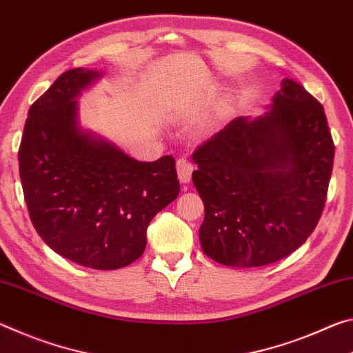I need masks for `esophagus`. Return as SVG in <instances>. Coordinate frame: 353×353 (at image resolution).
<instances>
[{"mask_svg": "<svg viewBox=\"0 0 353 353\" xmlns=\"http://www.w3.org/2000/svg\"><path fill=\"white\" fill-rule=\"evenodd\" d=\"M176 172L181 183H189L194 172V164L188 158H180L176 161Z\"/></svg>", "mask_w": 353, "mask_h": 353, "instance_id": "esophagus-1", "label": "esophagus"}]
</instances>
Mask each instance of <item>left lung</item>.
<instances>
[{"label": "left lung", "mask_w": 353, "mask_h": 353, "mask_svg": "<svg viewBox=\"0 0 353 353\" xmlns=\"http://www.w3.org/2000/svg\"><path fill=\"white\" fill-rule=\"evenodd\" d=\"M192 158L203 252L225 265L259 268L291 255L314 231L334 143L321 103L285 78L264 117L233 120Z\"/></svg>", "instance_id": "8db88e82"}]
</instances>
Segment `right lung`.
<instances>
[{"instance_id":"obj_1","label":"right lung","mask_w":353,"mask_h":353,"mask_svg":"<svg viewBox=\"0 0 353 353\" xmlns=\"http://www.w3.org/2000/svg\"><path fill=\"white\" fill-rule=\"evenodd\" d=\"M98 77L73 68L32 103L19 165L45 244L84 268L114 270L141 258L150 222L178 197L180 181L173 156L141 163L79 130L74 98Z\"/></svg>"}]
</instances>
